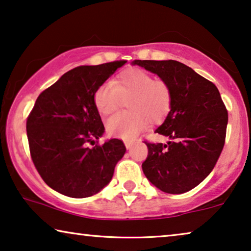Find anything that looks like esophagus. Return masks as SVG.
Listing matches in <instances>:
<instances>
[{"label":"esophagus","mask_w":251,"mask_h":251,"mask_svg":"<svg viewBox=\"0 0 251 251\" xmlns=\"http://www.w3.org/2000/svg\"><path fill=\"white\" fill-rule=\"evenodd\" d=\"M125 147H126V149H132V147H133V144H134V142L133 141H125Z\"/></svg>","instance_id":"34e87169"}]
</instances>
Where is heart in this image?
I'll list each match as a JSON object with an SVG mask.
<instances>
[{"label":"heart","mask_w":251,"mask_h":251,"mask_svg":"<svg viewBox=\"0 0 251 251\" xmlns=\"http://www.w3.org/2000/svg\"><path fill=\"white\" fill-rule=\"evenodd\" d=\"M127 101L128 114H118L107 122L109 135L122 139H134L144 127L148 119L159 122L172 108L173 92L168 82L153 78L150 73L140 68L122 72L112 83H105L94 92V105L103 117L117 110L122 100Z\"/></svg>","instance_id":"heart-1"}]
</instances>
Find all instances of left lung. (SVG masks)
<instances>
[{
  "mask_svg": "<svg viewBox=\"0 0 251 251\" xmlns=\"http://www.w3.org/2000/svg\"><path fill=\"white\" fill-rule=\"evenodd\" d=\"M133 65L157 74L173 92L171 111L156 129L171 141L167 144L144 141L148 147L144 175L166 193L188 192L210 174L224 148L228 115L220 91L175 60H135Z\"/></svg>",
  "mask_w": 251,
  "mask_h": 251,
  "instance_id": "obj_1",
  "label": "left lung"
}]
</instances>
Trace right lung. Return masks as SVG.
<instances>
[{
	"label": "right lung",
	"instance_id": "right-lung-1",
	"mask_svg": "<svg viewBox=\"0 0 251 251\" xmlns=\"http://www.w3.org/2000/svg\"><path fill=\"white\" fill-rule=\"evenodd\" d=\"M126 62L76 67L38 95L27 117L28 144L38 174L56 192L86 198L111 181L126 148L118 139L99 143L104 126L93 97Z\"/></svg>",
	"mask_w": 251,
	"mask_h": 251
}]
</instances>
